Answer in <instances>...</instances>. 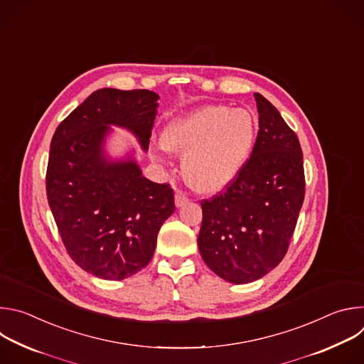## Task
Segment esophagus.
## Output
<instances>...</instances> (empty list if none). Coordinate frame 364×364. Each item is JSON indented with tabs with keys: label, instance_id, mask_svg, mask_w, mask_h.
<instances>
[{
	"label": "esophagus",
	"instance_id": "1",
	"mask_svg": "<svg viewBox=\"0 0 364 364\" xmlns=\"http://www.w3.org/2000/svg\"><path fill=\"white\" fill-rule=\"evenodd\" d=\"M174 203H176V207H183V205H186L188 203V198L181 196V194H176Z\"/></svg>",
	"mask_w": 364,
	"mask_h": 364
}]
</instances>
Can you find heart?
I'll return each mask as SVG.
<instances>
[{"label":"heart","instance_id":"b5f03b06","mask_svg":"<svg viewBox=\"0 0 364 364\" xmlns=\"http://www.w3.org/2000/svg\"><path fill=\"white\" fill-rule=\"evenodd\" d=\"M257 117L245 108L205 105L173 119L163 146L183 155L181 174L191 190L213 196L226 190L247 164L257 138Z\"/></svg>","mask_w":364,"mask_h":364}]
</instances>
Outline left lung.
I'll return each instance as SVG.
<instances>
[{
	"label": "left lung",
	"instance_id": "obj_1",
	"mask_svg": "<svg viewBox=\"0 0 364 364\" xmlns=\"http://www.w3.org/2000/svg\"><path fill=\"white\" fill-rule=\"evenodd\" d=\"M255 100L259 132L247 164L225 194L201 203L200 255L230 284L253 282L282 261L305 194L295 132L261 93Z\"/></svg>",
	"mask_w": 364,
	"mask_h": 364
}]
</instances>
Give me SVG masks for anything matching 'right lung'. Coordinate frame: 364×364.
Here are the masks:
<instances>
[{"mask_svg":"<svg viewBox=\"0 0 364 364\" xmlns=\"http://www.w3.org/2000/svg\"><path fill=\"white\" fill-rule=\"evenodd\" d=\"M159 99L145 89H99L51 138L48 205L70 257L100 279L121 281L145 268L176 210L168 184L142 176L135 148L111 155L107 144L117 127L148 151Z\"/></svg>","mask_w":364,"mask_h":364,"instance_id":"obj_1","label":"right lung"}]
</instances>
